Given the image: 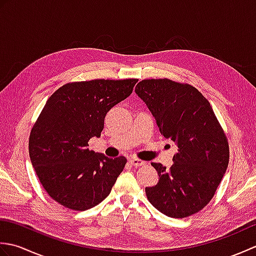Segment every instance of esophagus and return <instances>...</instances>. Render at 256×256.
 Instances as JSON below:
<instances>
[{
  "label": "esophagus",
  "mask_w": 256,
  "mask_h": 256,
  "mask_svg": "<svg viewBox=\"0 0 256 256\" xmlns=\"http://www.w3.org/2000/svg\"><path fill=\"white\" fill-rule=\"evenodd\" d=\"M128 160H130V162H131V164H132L133 166H135V167L142 166V165L145 164L144 160H138V158H130Z\"/></svg>",
  "instance_id": "obj_1"
}]
</instances>
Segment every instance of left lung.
Masks as SVG:
<instances>
[{
	"label": "left lung",
	"instance_id": "obj_1",
	"mask_svg": "<svg viewBox=\"0 0 256 256\" xmlns=\"http://www.w3.org/2000/svg\"><path fill=\"white\" fill-rule=\"evenodd\" d=\"M160 134L178 148L170 170L152 162L160 175L146 187L155 208L170 218L200 211L214 196L229 164V145L209 101L192 86L170 79L142 80L135 88Z\"/></svg>",
	"mask_w": 256,
	"mask_h": 256
}]
</instances>
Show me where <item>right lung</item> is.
Masks as SVG:
<instances>
[{
    "label": "right lung",
    "mask_w": 256,
    "mask_h": 256,
    "mask_svg": "<svg viewBox=\"0 0 256 256\" xmlns=\"http://www.w3.org/2000/svg\"><path fill=\"white\" fill-rule=\"evenodd\" d=\"M138 79L67 84L54 92L32 128L30 157L50 197L68 209L84 211L110 194L126 158L89 150L100 138L104 118L132 94Z\"/></svg>",
    "instance_id": "right-lung-1"
}]
</instances>
